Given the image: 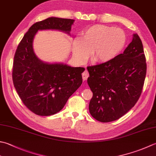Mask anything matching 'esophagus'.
I'll list each match as a JSON object with an SVG mask.
<instances>
[{"label":"esophagus","instance_id":"obj_1","mask_svg":"<svg viewBox=\"0 0 156 156\" xmlns=\"http://www.w3.org/2000/svg\"><path fill=\"white\" fill-rule=\"evenodd\" d=\"M82 79H83L84 80H87V78H88V76H89V74H88V72L87 71V69H85L84 72L82 74Z\"/></svg>","mask_w":156,"mask_h":156}]
</instances>
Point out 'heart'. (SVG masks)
Returning <instances> with one entry per match:
<instances>
[{"mask_svg":"<svg viewBox=\"0 0 156 156\" xmlns=\"http://www.w3.org/2000/svg\"><path fill=\"white\" fill-rule=\"evenodd\" d=\"M126 34L119 27L94 25L82 31L80 39L72 44V55L82 63L88 57L94 63L110 62L120 53L126 43Z\"/></svg>","mask_w":156,"mask_h":156,"instance_id":"b5f03b06","label":"heart"}]
</instances>
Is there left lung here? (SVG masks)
<instances>
[{
  "label": "left lung",
  "mask_w": 156,
  "mask_h": 156,
  "mask_svg": "<svg viewBox=\"0 0 156 156\" xmlns=\"http://www.w3.org/2000/svg\"><path fill=\"white\" fill-rule=\"evenodd\" d=\"M87 70L93 92L90 115L101 122L120 118L135 106L142 93L147 64L141 40L135 34L123 53L110 62L88 66Z\"/></svg>",
  "instance_id": "1"
}]
</instances>
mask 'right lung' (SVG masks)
I'll list each match as a JSON object with an SVG mask.
<instances>
[{
	"label": "right lung",
	"mask_w": 156,
	"mask_h": 156,
	"mask_svg": "<svg viewBox=\"0 0 156 156\" xmlns=\"http://www.w3.org/2000/svg\"><path fill=\"white\" fill-rule=\"evenodd\" d=\"M74 20L48 17L30 27L15 51L12 78L14 87L26 108L42 116L62 110L69 97L82 84L84 68L41 62L32 42L38 30H59L69 34Z\"/></svg>",
	"instance_id": "right-lung-1"
}]
</instances>
